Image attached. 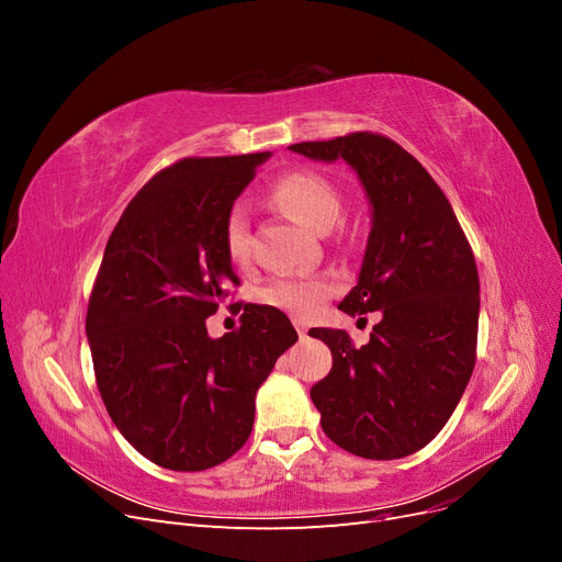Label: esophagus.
Segmentation results:
<instances>
[{
	"label": "esophagus",
	"instance_id": "1",
	"mask_svg": "<svg viewBox=\"0 0 562 562\" xmlns=\"http://www.w3.org/2000/svg\"><path fill=\"white\" fill-rule=\"evenodd\" d=\"M295 330H297V335L304 339V337H307V326H302V323H295Z\"/></svg>",
	"mask_w": 562,
	"mask_h": 562
}]
</instances>
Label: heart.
Instances as JSON below:
<instances>
[{
    "label": "heart",
    "mask_w": 562,
    "mask_h": 562,
    "mask_svg": "<svg viewBox=\"0 0 562 562\" xmlns=\"http://www.w3.org/2000/svg\"><path fill=\"white\" fill-rule=\"evenodd\" d=\"M271 199L314 232H328L342 213V199H339L337 187L328 178L312 171H291L281 176L271 187ZM223 244L234 265H246L250 260V220L244 203H234L227 211ZM335 293L337 281L333 277H277L260 288L258 300L288 316L312 318Z\"/></svg>",
    "instance_id": "1"
}]
</instances>
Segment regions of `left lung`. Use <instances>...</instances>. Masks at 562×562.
Wrapping results in <instances>:
<instances>
[{"mask_svg": "<svg viewBox=\"0 0 562 562\" xmlns=\"http://www.w3.org/2000/svg\"><path fill=\"white\" fill-rule=\"evenodd\" d=\"M291 149L345 159L372 203L361 277L339 310L380 312L382 321L363 347L345 330H310L333 353L328 378L312 386L321 427L356 457L413 454L446 427L475 366L481 283L473 250L427 168L386 135L356 131Z\"/></svg>", "mask_w": 562, "mask_h": 562, "instance_id": "left-lung-1", "label": "left lung"}]
</instances>
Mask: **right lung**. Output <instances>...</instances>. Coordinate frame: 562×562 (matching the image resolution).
<instances>
[{
  "label": "right lung",
  "mask_w": 562,
  "mask_h": 562,
  "mask_svg": "<svg viewBox=\"0 0 562 562\" xmlns=\"http://www.w3.org/2000/svg\"><path fill=\"white\" fill-rule=\"evenodd\" d=\"M269 151L184 157L119 217L87 312L95 384L112 422L149 462L203 471L252 429L255 394L297 342L293 323L246 304L241 326L211 339L206 318L239 285L223 223Z\"/></svg>",
  "instance_id": "1"
}]
</instances>
